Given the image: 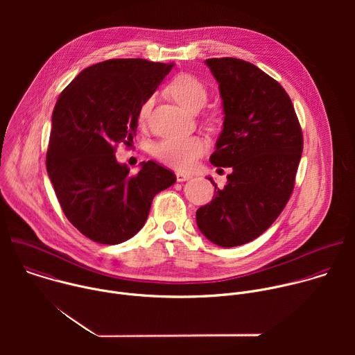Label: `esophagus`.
Returning <instances> with one entry per match:
<instances>
[{
	"mask_svg": "<svg viewBox=\"0 0 355 355\" xmlns=\"http://www.w3.org/2000/svg\"><path fill=\"white\" fill-rule=\"evenodd\" d=\"M175 177H177V181H178V182H182V181H188V180H191V178H192V175H191V174H187V173H181V171H178V173L175 174Z\"/></svg>",
	"mask_w": 355,
	"mask_h": 355,
	"instance_id": "34e87169",
	"label": "esophagus"
}]
</instances>
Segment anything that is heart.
I'll use <instances>...</instances> for the list:
<instances>
[{
    "label": "heart",
    "mask_w": 355,
    "mask_h": 355,
    "mask_svg": "<svg viewBox=\"0 0 355 355\" xmlns=\"http://www.w3.org/2000/svg\"><path fill=\"white\" fill-rule=\"evenodd\" d=\"M170 95L177 103L184 107L187 111L196 112L207 104L208 89L196 77L189 74L177 76L168 85ZM153 107V98H148L140 108L139 119L144 122ZM207 141L200 136H188V137H173L159 141L153 155L157 160L170 166L175 170H188L191 168L196 159L200 157L207 151Z\"/></svg>",
    "instance_id": "heart-1"
}]
</instances>
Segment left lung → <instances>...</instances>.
I'll list each match as a JSON object with an SVG mask.
<instances>
[{"mask_svg": "<svg viewBox=\"0 0 355 355\" xmlns=\"http://www.w3.org/2000/svg\"><path fill=\"white\" fill-rule=\"evenodd\" d=\"M223 101V129L209 162L232 167L223 189L196 211L199 230L220 247L263 234L293 191L303 136L292 101L278 81L248 62L208 59Z\"/></svg>", "mask_w": 355, "mask_h": 355, "instance_id": "8db88e82", "label": "left lung"}]
</instances>
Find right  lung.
Here are the masks:
<instances>
[{
	"mask_svg": "<svg viewBox=\"0 0 355 355\" xmlns=\"http://www.w3.org/2000/svg\"><path fill=\"white\" fill-rule=\"evenodd\" d=\"M173 66L143 59L101 62L84 69L58 99L46 168L66 218L92 241L119 244L133 237L153 198L177 180L151 160L130 175L115 157L118 144L133 143L141 105Z\"/></svg>",
	"mask_w": 355,
	"mask_h": 355,
	"instance_id": "1",
	"label": "right lung"
}]
</instances>
